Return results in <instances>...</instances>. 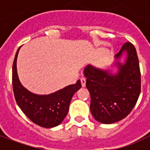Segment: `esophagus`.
Masks as SVG:
<instances>
[{
	"mask_svg": "<svg viewBox=\"0 0 150 150\" xmlns=\"http://www.w3.org/2000/svg\"><path fill=\"white\" fill-rule=\"evenodd\" d=\"M80 80H81L82 87H85L86 86V79H85V77H82L80 79Z\"/></svg>",
	"mask_w": 150,
	"mask_h": 150,
	"instance_id": "esophagus-1",
	"label": "esophagus"
}]
</instances>
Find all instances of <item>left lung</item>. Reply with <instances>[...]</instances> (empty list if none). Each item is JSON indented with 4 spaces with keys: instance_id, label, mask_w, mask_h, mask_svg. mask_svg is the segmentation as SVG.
<instances>
[{
    "instance_id": "obj_1",
    "label": "left lung",
    "mask_w": 150,
    "mask_h": 150,
    "mask_svg": "<svg viewBox=\"0 0 150 150\" xmlns=\"http://www.w3.org/2000/svg\"><path fill=\"white\" fill-rule=\"evenodd\" d=\"M124 52L127 56L122 64L119 59ZM115 59L116 74L91 65L84 68L86 87L91 95V112L95 119L103 124H112L125 118L141 93V71L134 46L125 43Z\"/></svg>"
}]
</instances>
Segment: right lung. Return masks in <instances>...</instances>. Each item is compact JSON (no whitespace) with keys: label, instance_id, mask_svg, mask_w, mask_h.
Segmentation results:
<instances>
[{"label":"right lung","instance_id":"add662e5","mask_svg":"<svg viewBox=\"0 0 150 150\" xmlns=\"http://www.w3.org/2000/svg\"><path fill=\"white\" fill-rule=\"evenodd\" d=\"M16 53L13 64V89L17 104L31 121L44 128H53L62 122L69 110L73 95L81 88V82L69 85L49 95H37L25 88L18 79Z\"/></svg>","mask_w":150,"mask_h":150}]
</instances>
